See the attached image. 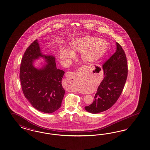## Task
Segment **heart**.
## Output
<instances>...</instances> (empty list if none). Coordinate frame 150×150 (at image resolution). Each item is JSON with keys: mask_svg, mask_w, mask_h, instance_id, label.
I'll return each mask as SVG.
<instances>
[{"mask_svg": "<svg viewBox=\"0 0 150 150\" xmlns=\"http://www.w3.org/2000/svg\"><path fill=\"white\" fill-rule=\"evenodd\" d=\"M107 45L105 42L93 37H85L75 39L70 45L69 50L63 49L60 52L62 60L72 58L73 53L82 52L81 57L86 63L96 61L105 53Z\"/></svg>", "mask_w": 150, "mask_h": 150, "instance_id": "heart-1", "label": "heart"}]
</instances>
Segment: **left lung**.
Instances as JSON below:
<instances>
[{"label": "left lung", "instance_id": "8db88e82", "mask_svg": "<svg viewBox=\"0 0 150 150\" xmlns=\"http://www.w3.org/2000/svg\"><path fill=\"white\" fill-rule=\"evenodd\" d=\"M116 51L103 65L104 78L100 83L93 103L84 107L91 113L106 111L122 93L127 77V62L122 47L117 42Z\"/></svg>", "mask_w": 150, "mask_h": 150}]
</instances>
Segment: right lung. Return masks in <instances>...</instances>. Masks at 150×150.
<instances>
[{
    "label": "right lung",
    "instance_id": "obj_1",
    "mask_svg": "<svg viewBox=\"0 0 150 150\" xmlns=\"http://www.w3.org/2000/svg\"><path fill=\"white\" fill-rule=\"evenodd\" d=\"M40 57L46 63L36 68L35 60ZM64 74L56 67L54 56L42 53L37 39L28 47L22 59L19 77L24 95L34 108L51 113L60 108L65 93L62 85Z\"/></svg>",
    "mask_w": 150,
    "mask_h": 150
}]
</instances>
